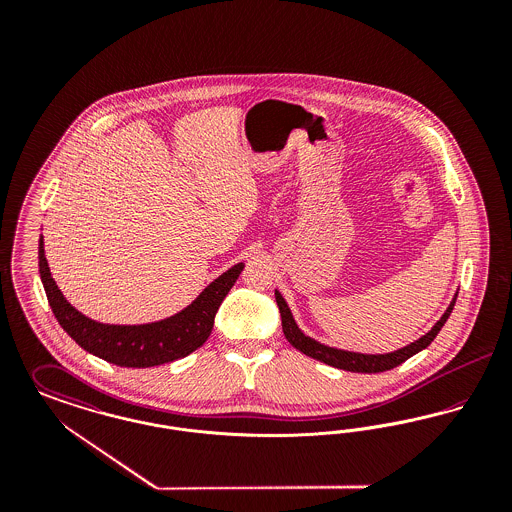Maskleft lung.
I'll list each match as a JSON object with an SVG mask.
<instances>
[{"instance_id":"left-lung-1","label":"left lung","mask_w":512,"mask_h":512,"mask_svg":"<svg viewBox=\"0 0 512 512\" xmlns=\"http://www.w3.org/2000/svg\"><path fill=\"white\" fill-rule=\"evenodd\" d=\"M276 297V303H278V309H280V317H282V330H284V336L286 340L292 343L295 349H299L301 353H305L307 357H313L324 365L334 366V368H341V370H349V372H365V374H372V372H384V370H391L395 366L405 363L407 359H411L413 355H416L418 351L426 349L434 338L438 336L439 330L443 328V324L447 322V318L451 315L453 307H455V301H457V293L453 295L449 307L445 309V313L441 315L438 322L424 334L420 336L418 340L397 349V351H391V353H376V355H370V353H355V351H345V349H338V347H330V345H324L320 341L313 340L309 336H305L297 322L293 320L292 311L286 303V299L282 297V293L274 292Z\"/></svg>"}]
</instances>
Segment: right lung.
<instances>
[{
  "label": "right lung",
  "instance_id": "add662e5",
  "mask_svg": "<svg viewBox=\"0 0 512 512\" xmlns=\"http://www.w3.org/2000/svg\"><path fill=\"white\" fill-rule=\"evenodd\" d=\"M40 278L48 295L49 307L61 328L82 349L99 359L126 368H147L182 359L201 347L215 324L222 299L236 284L244 263H238L215 278L180 313L149 324H103L76 311L57 288L49 272L44 238L38 247Z\"/></svg>",
  "mask_w": 512,
  "mask_h": 512
}]
</instances>
